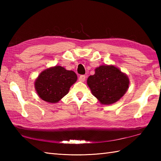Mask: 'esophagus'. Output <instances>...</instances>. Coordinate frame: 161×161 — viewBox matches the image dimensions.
I'll return each mask as SVG.
<instances>
[{"label": "esophagus", "mask_w": 161, "mask_h": 161, "mask_svg": "<svg viewBox=\"0 0 161 161\" xmlns=\"http://www.w3.org/2000/svg\"><path fill=\"white\" fill-rule=\"evenodd\" d=\"M86 75H80V78H79V80L81 81V82H84L85 80H86Z\"/></svg>", "instance_id": "esophagus-1"}]
</instances>
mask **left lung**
<instances>
[{
	"label": "left lung",
	"mask_w": 161,
	"mask_h": 161,
	"mask_svg": "<svg viewBox=\"0 0 161 161\" xmlns=\"http://www.w3.org/2000/svg\"><path fill=\"white\" fill-rule=\"evenodd\" d=\"M87 85L102 104L109 105L120 100L126 93L129 79L114 65H102L95 68L93 75L88 77Z\"/></svg>",
	"instance_id": "8db88e82"
}]
</instances>
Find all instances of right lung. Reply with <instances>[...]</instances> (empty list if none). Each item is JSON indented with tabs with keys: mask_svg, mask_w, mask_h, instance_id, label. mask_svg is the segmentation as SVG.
Listing matches in <instances>:
<instances>
[{
	"mask_svg": "<svg viewBox=\"0 0 161 161\" xmlns=\"http://www.w3.org/2000/svg\"><path fill=\"white\" fill-rule=\"evenodd\" d=\"M77 80L73 70L55 66L46 68L35 80V88L39 97L48 103H57L68 93L70 88Z\"/></svg>",
	"mask_w": 161,
	"mask_h": 161,
	"instance_id": "add662e5",
	"label": "right lung"
}]
</instances>
